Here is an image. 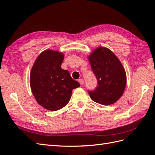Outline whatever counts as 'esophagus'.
Segmentation results:
<instances>
[{"mask_svg": "<svg viewBox=\"0 0 155 155\" xmlns=\"http://www.w3.org/2000/svg\"><path fill=\"white\" fill-rule=\"evenodd\" d=\"M78 81H79V83H80V85H83V83H84V80L83 79H79V80H78Z\"/></svg>", "mask_w": 155, "mask_h": 155, "instance_id": "esophagus-1", "label": "esophagus"}]
</instances>
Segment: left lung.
<instances>
[{"label": "left lung", "instance_id": "obj_1", "mask_svg": "<svg viewBox=\"0 0 155 155\" xmlns=\"http://www.w3.org/2000/svg\"><path fill=\"white\" fill-rule=\"evenodd\" d=\"M97 86L88 91L91 99L97 104H114L123 95L126 86V74L120 60L113 52L99 47L88 57Z\"/></svg>", "mask_w": 155, "mask_h": 155}]
</instances>
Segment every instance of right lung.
<instances>
[{
    "label": "right lung",
    "mask_w": 155,
    "mask_h": 155,
    "mask_svg": "<svg viewBox=\"0 0 155 155\" xmlns=\"http://www.w3.org/2000/svg\"><path fill=\"white\" fill-rule=\"evenodd\" d=\"M64 55L47 50L37 58L30 74V87L39 104L50 110H58L70 101L73 89L80 87L61 68Z\"/></svg>",
    "instance_id": "right-lung-1"
}]
</instances>
